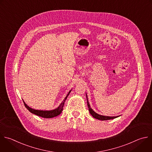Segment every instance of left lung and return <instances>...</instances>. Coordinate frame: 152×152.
I'll use <instances>...</instances> for the list:
<instances>
[{
    "label": "left lung",
    "instance_id": "8db88e82",
    "mask_svg": "<svg viewBox=\"0 0 152 152\" xmlns=\"http://www.w3.org/2000/svg\"><path fill=\"white\" fill-rule=\"evenodd\" d=\"M86 99H87V105H88V109H89V113L94 118H95L96 119H98V120H101V121H107V120H110V119H113L115 118H116L120 116H107L101 115H99V114L96 113L91 107L89 103L88 102V96H87L86 94Z\"/></svg>",
    "mask_w": 152,
    "mask_h": 152
}]
</instances>
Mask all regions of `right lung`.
I'll use <instances>...</instances> for the list:
<instances>
[{"label":"right lung","instance_id":"obj_1","mask_svg":"<svg viewBox=\"0 0 152 152\" xmlns=\"http://www.w3.org/2000/svg\"><path fill=\"white\" fill-rule=\"evenodd\" d=\"M71 91H72V90H70L69 92V93L67 94L66 96L64 98V99H63V101L61 102V103L60 104V106L57 108H56L54 110H35V109H33L30 107L28 106H27L25 103L24 101H23V102H24L25 107L31 113H33V114H34L37 116H40V117H42V118H54V117H56V116H58L59 115L61 114V113L63 111V106H64V104L65 101L67 99V96H69V94L70 93Z\"/></svg>","mask_w":152,"mask_h":152}]
</instances>
